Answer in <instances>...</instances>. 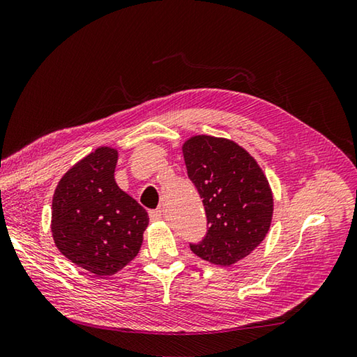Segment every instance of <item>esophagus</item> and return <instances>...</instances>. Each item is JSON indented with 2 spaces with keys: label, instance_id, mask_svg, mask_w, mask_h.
<instances>
[{
  "label": "esophagus",
  "instance_id": "1",
  "mask_svg": "<svg viewBox=\"0 0 357 357\" xmlns=\"http://www.w3.org/2000/svg\"><path fill=\"white\" fill-rule=\"evenodd\" d=\"M150 220L151 222H159V220H162V211L160 209L150 211Z\"/></svg>",
  "mask_w": 357,
  "mask_h": 357
}]
</instances>
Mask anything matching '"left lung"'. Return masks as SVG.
<instances>
[{"instance_id": "left-lung-1", "label": "left lung", "mask_w": 357, "mask_h": 357, "mask_svg": "<svg viewBox=\"0 0 357 357\" xmlns=\"http://www.w3.org/2000/svg\"><path fill=\"white\" fill-rule=\"evenodd\" d=\"M183 154L209 225L203 241L190 243V250L211 264H236L270 229L273 193L268 181L255 158L228 139L193 135Z\"/></svg>"}]
</instances>
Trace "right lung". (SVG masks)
<instances>
[{"label":"right lung","mask_w":357,"mask_h":357,"mask_svg":"<svg viewBox=\"0 0 357 357\" xmlns=\"http://www.w3.org/2000/svg\"><path fill=\"white\" fill-rule=\"evenodd\" d=\"M119 153L100 146L63 174L53 197L51 232L59 251L96 276L121 270L144 242L146 211L115 183Z\"/></svg>","instance_id":"add662e5"}]
</instances>
